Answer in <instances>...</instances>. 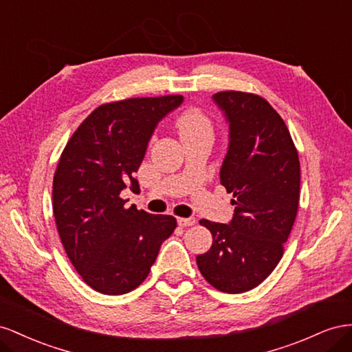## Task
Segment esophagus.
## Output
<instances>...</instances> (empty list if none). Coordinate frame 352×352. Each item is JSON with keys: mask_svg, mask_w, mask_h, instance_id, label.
Here are the masks:
<instances>
[{"mask_svg": "<svg viewBox=\"0 0 352 352\" xmlns=\"http://www.w3.org/2000/svg\"><path fill=\"white\" fill-rule=\"evenodd\" d=\"M196 224L195 218H178V226L179 227H192Z\"/></svg>", "mask_w": 352, "mask_h": 352, "instance_id": "esophagus-1", "label": "esophagus"}]
</instances>
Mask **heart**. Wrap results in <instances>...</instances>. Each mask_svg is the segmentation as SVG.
I'll use <instances>...</instances> for the list:
<instances>
[{"label": "heart", "instance_id": "1", "mask_svg": "<svg viewBox=\"0 0 352 352\" xmlns=\"http://www.w3.org/2000/svg\"><path fill=\"white\" fill-rule=\"evenodd\" d=\"M177 128L182 138L195 135H212V122L206 113L197 107L186 109L184 112L177 118Z\"/></svg>", "mask_w": 352, "mask_h": 352}]
</instances>
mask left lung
Returning a JSON list of instances; mask_svg holds the SVG:
<instances>
[{
    "label": "left lung",
    "mask_w": 352,
    "mask_h": 352,
    "mask_svg": "<svg viewBox=\"0 0 352 352\" xmlns=\"http://www.w3.org/2000/svg\"><path fill=\"white\" fill-rule=\"evenodd\" d=\"M214 100L230 124L219 182L234 197V215L230 224L200 219L214 242L196 263L210 286L242 294L263 283L283 256L298 212L300 166L285 120L264 97L219 91Z\"/></svg>",
    "instance_id": "obj_1"
}]
</instances>
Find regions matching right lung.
Segmentation results:
<instances>
[{
    "instance_id": "obj_1",
    "label": "right lung",
    "mask_w": 352,
    "mask_h": 352,
    "mask_svg": "<svg viewBox=\"0 0 352 352\" xmlns=\"http://www.w3.org/2000/svg\"><path fill=\"white\" fill-rule=\"evenodd\" d=\"M183 96L135 97L94 109L69 138L53 179V212L70 263L104 295L142 285L160 245L174 233L173 215L126 208L120 192L131 183L157 122Z\"/></svg>"
}]
</instances>
